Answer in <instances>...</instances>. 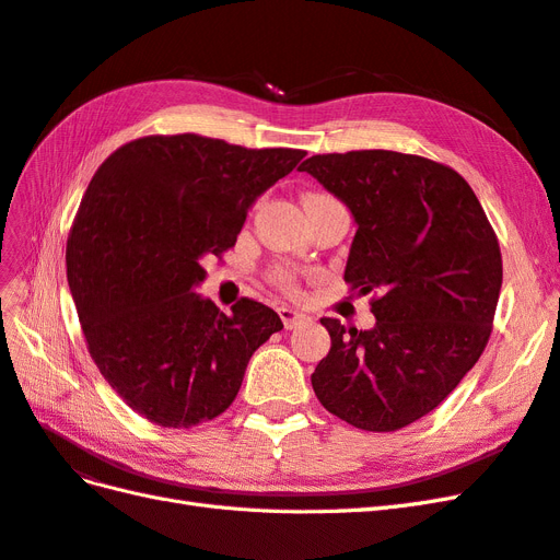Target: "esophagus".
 Returning a JSON list of instances; mask_svg holds the SVG:
<instances>
[{"mask_svg":"<svg viewBox=\"0 0 560 560\" xmlns=\"http://www.w3.org/2000/svg\"><path fill=\"white\" fill-rule=\"evenodd\" d=\"M278 313H280V319H282L284 329H296V327L303 325V322H308V315H303V313H299L294 308L282 306Z\"/></svg>","mask_w":560,"mask_h":560,"instance_id":"obj_1","label":"esophagus"}]
</instances>
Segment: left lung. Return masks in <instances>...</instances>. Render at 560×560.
<instances>
[{
    "label": "left lung",
    "instance_id": "obj_1",
    "mask_svg": "<svg viewBox=\"0 0 560 560\" xmlns=\"http://www.w3.org/2000/svg\"><path fill=\"white\" fill-rule=\"evenodd\" d=\"M350 210L346 282L376 292L371 329L319 322L331 348L311 383L350 425L395 432L442 404L488 343L502 257L479 198L448 165L366 149L303 161Z\"/></svg>",
    "mask_w": 560,
    "mask_h": 560
}]
</instances>
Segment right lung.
<instances>
[{
  "label": "right lung",
  "instance_id": "obj_1",
  "mask_svg": "<svg viewBox=\"0 0 560 560\" xmlns=\"http://www.w3.org/2000/svg\"><path fill=\"white\" fill-rule=\"evenodd\" d=\"M303 156L184 132L132 140L97 167L67 241V282L93 362L132 411L194 428L238 395L282 319L259 301L226 315L196 294L202 259L235 245L254 200Z\"/></svg>",
  "mask_w": 560,
  "mask_h": 560
}]
</instances>
